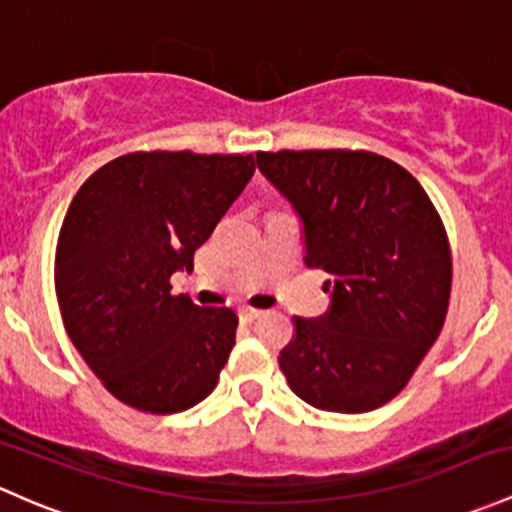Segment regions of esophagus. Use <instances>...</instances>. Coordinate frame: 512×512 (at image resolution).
<instances>
[{"label": "esophagus", "mask_w": 512, "mask_h": 512, "mask_svg": "<svg viewBox=\"0 0 512 512\" xmlns=\"http://www.w3.org/2000/svg\"><path fill=\"white\" fill-rule=\"evenodd\" d=\"M260 316H265V311L255 309V306H242V309H240V319L247 321V324L257 321V319H260Z\"/></svg>", "instance_id": "34e87169"}]
</instances>
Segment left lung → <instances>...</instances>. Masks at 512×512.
I'll return each mask as SVG.
<instances>
[{"label": "left lung", "instance_id": "8db88e82", "mask_svg": "<svg viewBox=\"0 0 512 512\" xmlns=\"http://www.w3.org/2000/svg\"><path fill=\"white\" fill-rule=\"evenodd\" d=\"M257 166L299 215L304 265L331 274V306L294 316L279 368L316 410H378L410 383L449 309L437 208L410 171L363 149L257 152Z\"/></svg>", "mask_w": 512, "mask_h": 512}]
</instances>
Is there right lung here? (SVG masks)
Wrapping results in <instances>:
<instances>
[{"mask_svg": "<svg viewBox=\"0 0 512 512\" xmlns=\"http://www.w3.org/2000/svg\"><path fill=\"white\" fill-rule=\"evenodd\" d=\"M252 154L132 152L100 166L75 193L56 245L63 328L122 405L174 414L218 385L238 314L171 294V274L233 206Z\"/></svg>", "mask_w": 512, "mask_h": 512, "instance_id": "right-lung-1", "label": "right lung"}]
</instances>
